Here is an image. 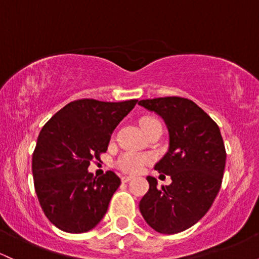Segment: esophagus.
I'll return each mask as SVG.
<instances>
[{
	"mask_svg": "<svg viewBox=\"0 0 259 259\" xmlns=\"http://www.w3.org/2000/svg\"><path fill=\"white\" fill-rule=\"evenodd\" d=\"M133 180V177H130V176H123V177H121V182H123V183H127V182H130Z\"/></svg>",
	"mask_w": 259,
	"mask_h": 259,
	"instance_id": "esophagus-1",
	"label": "esophagus"
}]
</instances>
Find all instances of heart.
Listing matches in <instances>:
<instances>
[{
  "label": "heart",
  "mask_w": 259,
  "mask_h": 259,
  "mask_svg": "<svg viewBox=\"0 0 259 259\" xmlns=\"http://www.w3.org/2000/svg\"><path fill=\"white\" fill-rule=\"evenodd\" d=\"M144 120H149V119H144ZM143 120V121H144ZM152 161V156L150 153H143L136 151H124L118 156L115 160V166L119 169L126 173H135L141 172L145 166Z\"/></svg>",
  "instance_id": "obj_1"
}]
</instances>
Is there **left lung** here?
<instances>
[{
  "label": "left lung",
  "instance_id": "1",
  "mask_svg": "<svg viewBox=\"0 0 259 259\" xmlns=\"http://www.w3.org/2000/svg\"><path fill=\"white\" fill-rule=\"evenodd\" d=\"M139 106L160 115L168 130V151L155 169L169 176L149 192L139 208L147 225L160 234H177L197 224L214 203L225 169L226 151L218 124L193 101L182 97L143 99Z\"/></svg>",
  "mask_w": 259,
  "mask_h": 259
}]
</instances>
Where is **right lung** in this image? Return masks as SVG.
Returning a JSON list of instances; mask_svg holds the SVG:
<instances>
[{
  "instance_id": "obj_1",
  "label": "right lung",
  "mask_w": 259,
  "mask_h": 259,
  "mask_svg": "<svg viewBox=\"0 0 259 259\" xmlns=\"http://www.w3.org/2000/svg\"><path fill=\"white\" fill-rule=\"evenodd\" d=\"M136 103L78 99L42 126L33 153L34 188L45 217L58 229L87 232L106 215L120 178L112 171L96 178L88 166L107 151L116 125Z\"/></svg>"
}]
</instances>
